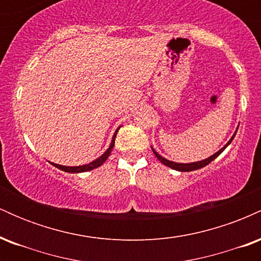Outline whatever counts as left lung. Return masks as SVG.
<instances>
[{"label": "left lung", "mask_w": 261, "mask_h": 261, "mask_svg": "<svg viewBox=\"0 0 261 261\" xmlns=\"http://www.w3.org/2000/svg\"><path fill=\"white\" fill-rule=\"evenodd\" d=\"M237 130H238V128H237ZM236 134H237V131H236V133H234V135H233V136L230 137V140L228 141V142H227L226 145H224V147L221 148L220 151L216 152V153H215V154H212L211 157L206 158V160H203V161H200V162H194V163H175V162L168 161V160H166V158H164V157H162V155L158 154L157 152H155L153 148H152V151H153V153L155 154V157H157L158 160H160V161L162 162V163L164 164V166L169 167V168H172V169L179 170V172H191V170H196V169H200V168H202V167L207 166V164H208V163H211V162L214 161L215 158H217L218 155H220V154L222 153V152L224 151V149H226L227 146H228L229 143L232 142V140L234 139Z\"/></svg>", "instance_id": "obj_1"}]
</instances>
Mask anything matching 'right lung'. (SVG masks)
<instances>
[{
    "label": "right lung",
    "mask_w": 261,
    "mask_h": 261,
    "mask_svg": "<svg viewBox=\"0 0 261 261\" xmlns=\"http://www.w3.org/2000/svg\"><path fill=\"white\" fill-rule=\"evenodd\" d=\"M119 128H120V127H118V130H116L115 134H114L112 143H110L109 148H108L107 151L104 152V153L101 154L99 158H97L95 161L91 162V163L85 164V166H79V167H66V166H60V164H55V163H51V164L54 167H56V168L64 170V172H67V173H83V172H88V170L98 168V167H100L101 164H103L104 162L108 160V157H109L110 153H112V151L114 148V143H115V137H116V134H118Z\"/></svg>",
    "instance_id": "obj_1"
}]
</instances>
